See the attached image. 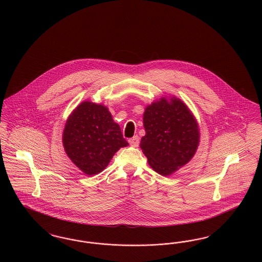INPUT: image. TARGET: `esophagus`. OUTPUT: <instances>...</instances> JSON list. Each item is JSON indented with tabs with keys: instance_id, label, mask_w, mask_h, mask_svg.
<instances>
[{
	"instance_id": "34e87169",
	"label": "esophagus",
	"mask_w": 262,
	"mask_h": 262,
	"mask_svg": "<svg viewBox=\"0 0 262 262\" xmlns=\"http://www.w3.org/2000/svg\"><path fill=\"white\" fill-rule=\"evenodd\" d=\"M128 142H129V144H130L132 146L137 147L138 144H139V138H138V137H132V138L128 139Z\"/></svg>"
}]
</instances>
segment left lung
Returning a JSON list of instances; mask_svg holds the SVG:
<instances>
[{
  "label": "left lung",
  "mask_w": 262,
  "mask_h": 262,
  "mask_svg": "<svg viewBox=\"0 0 262 262\" xmlns=\"http://www.w3.org/2000/svg\"><path fill=\"white\" fill-rule=\"evenodd\" d=\"M143 125L145 136L140 148L158 174H173L195 154L200 143L199 125L182 100L163 97L153 102L145 108Z\"/></svg>",
  "instance_id": "1"
}]
</instances>
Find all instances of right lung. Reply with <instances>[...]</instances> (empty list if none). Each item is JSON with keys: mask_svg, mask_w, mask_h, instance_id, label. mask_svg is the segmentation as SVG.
Listing matches in <instances>:
<instances>
[{"mask_svg": "<svg viewBox=\"0 0 262 262\" xmlns=\"http://www.w3.org/2000/svg\"><path fill=\"white\" fill-rule=\"evenodd\" d=\"M63 148L88 176L102 172L121 147L128 145L108 108L84 101L70 115L62 133Z\"/></svg>", "mask_w": 262, "mask_h": 262, "instance_id": "add662e5", "label": "right lung"}]
</instances>
